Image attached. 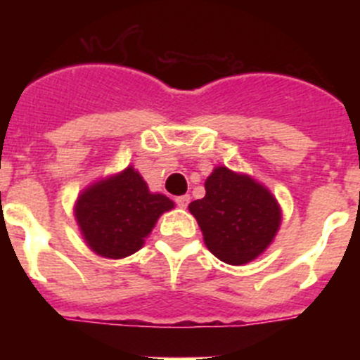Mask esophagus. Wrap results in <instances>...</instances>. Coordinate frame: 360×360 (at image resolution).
<instances>
[{
    "label": "esophagus",
    "mask_w": 360,
    "mask_h": 360,
    "mask_svg": "<svg viewBox=\"0 0 360 360\" xmlns=\"http://www.w3.org/2000/svg\"><path fill=\"white\" fill-rule=\"evenodd\" d=\"M189 195H182V196H176V200H174V202H176V205L180 209H186L187 205H189Z\"/></svg>",
    "instance_id": "34e87169"
}]
</instances>
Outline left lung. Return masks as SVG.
I'll use <instances>...</instances> for the list:
<instances>
[{"label":"left lung","instance_id":"8db88e82","mask_svg":"<svg viewBox=\"0 0 360 360\" xmlns=\"http://www.w3.org/2000/svg\"><path fill=\"white\" fill-rule=\"evenodd\" d=\"M207 249L227 265H245L272 243L281 209L265 186L219 165L205 180V196L189 203Z\"/></svg>","mask_w":360,"mask_h":360}]
</instances>
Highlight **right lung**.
I'll return each mask as SVG.
<instances>
[{
  "instance_id": "add662e5",
  "label": "right lung",
  "mask_w": 360,
  "mask_h": 360,
  "mask_svg": "<svg viewBox=\"0 0 360 360\" xmlns=\"http://www.w3.org/2000/svg\"><path fill=\"white\" fill-rule=\"evenodd\" d=\"M173 207V200L151 193L129 165L86 187L75 203V219L95 254L120 259L141 249L157 219Z\"/></svg>"
}]
</instances>
